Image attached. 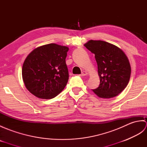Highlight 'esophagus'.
<instances>
[{
	"instance_id": "34e87169",
	"label": "esophagus",
	"mask_w": 147,
	"mask_h": 147,
	"mask_svg": "<svg viewBox=\"0 0 147 147\" xmlns=\"http://www.w3.org/2000/svg\"><path fill=\"white\" fill-rule=\"evenodd\" d=\"M87 72H86V71H83L82 73V74H80V76H86V75H87Z\"/></svg>"
}]
</instances>
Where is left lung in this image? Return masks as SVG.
Returning <instances> with one entry per match:
<instances>
[{"mask_svg":"<svg viewBox=\"0 0 147 147\" xmlns=\"http://www.w3.org/2000/svg\"><path fill=\"white\" fill-rule=\"evenodd\" d=\"M84 46L95 54L98 65L100 85L92 90L102 98L116 96L127 86L131 76L128 58L122 50L102 40H90Z\"/></svg>","mask_w":147,"mask_h":147,"instance_id":"left-lung-1","label":"left lung"}]
</instances>
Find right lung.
Segmentation results:
<instances>
[{
  "label": "right lung",
  "instance_id": "1",
  "mask_svg": "<svg viewBox=\"0 0 147 147\" xmlns=\"http://www.w3.org/2000/svg\"><path fill=\"white\" fill-rule=\"evenodd\" d=\"M69 48L49 43L35 49L28 55L22 67L26 88L36 97L51 99L65 88L69 79L65 58Z\"/></svg>",
  "mask_w": 147,
  "mask_h": 147
}]
</instances>
